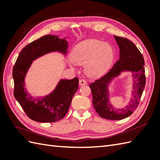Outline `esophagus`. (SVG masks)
Returning <instances> with one entry per match:
<instances>
[{
    "label": "esophagus",
    "mask_w": 160,
    "mask_h": 160,
    "mask_svg": "<svg viewBox=\"0 0 160 160\" xmlns=\"http://www.w3.org/2000/svg\"><path fill=\"white\" fill-rule=\"evenodd\" d=\"M85 84H87V82L86 80H82V79L80 80V81H79V85H80V86L85 85Z\"/></svg>",
    "instance_id": "34e87169"
}]
</instances>
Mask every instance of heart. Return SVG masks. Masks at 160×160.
I'll list each match as a JSON object with an SVG mask.
<instances>
[{"label": "heart", "instance_id": "b5f03b06", "mask_svg": "<svg viewBox=\"0 0 160 160\" xmlns=\"http://www.w3.org/2000/svg\"><path fill=\"white\" fill-rule=\"evenodd\" d=\"M115 52L110 44L96 39H87L78 43L73 51L69 64L85 65L87 74L91 78L103 75L113 62Z\"/></svg>", "mask_w": 160, "mask_h": 160}]
</instances>
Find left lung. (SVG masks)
<instances>
[{
    "label": "left lung",
    "mask_w": 160,
    "mask_h": 160,
    "mask_svg": "<svg viewBox=\"0 0 160 160\" xmlns=\"http://www.w3.org/2000/svg\"><path fill=\"white\" fill-rule=\"evenodd\" d=\"M120 49V58L102 78L91 83L93 105L100 117L111 120H120L128 117L136 109L146 84L144 60L142 53L130 40L114 36ZM124 72H131L133 79L132 97L127 106L113 107L110 101L109 88L115 77Z\"/></svg>",
    "instance_id": "1"
}]
</instances>
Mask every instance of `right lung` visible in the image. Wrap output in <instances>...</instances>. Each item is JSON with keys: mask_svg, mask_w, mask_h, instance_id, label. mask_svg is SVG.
Masks as SVG:
<instances>
[{"mask_svg": "<svg viewBox=\"0 0 160 160\" xmlns=\"http://www.w3.org/2000/svg\"><path fill=\"white\" fill-rule=\"evenodd\" d=\"M67 38L46 35L29 43L20 52L13 67V95L28 116L36 122H55L62 119L78 89V78L60 79L55 89L45 96H32L25 88V78L33 61L53 52L66 57L69 49Z\"/></svg>", "mask_w": 160, "mask_h": 160, "instance_id": "right-lung-1", "label": "right lung"}]
</instances>
